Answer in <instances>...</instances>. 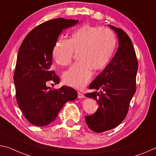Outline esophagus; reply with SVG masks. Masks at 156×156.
<instances>
[{"label": "esophagus", "instance_id": "1", "mask_svg": "<svg viewBox=\"0 0 156 156\" xmlns=\"http://www.w3.org/2000/svg\"><path fill=\"white\" fill-rule=\"evenodd\" d=\"M78 98H84L85 96H84L82 93H81L80 92H78Z\"/></svg>", "mask_w": 156, "mask_h": 156}]
</instances>
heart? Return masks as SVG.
Wrapping results in <instances>:
<instances>
[{
	"label": "heart",
	"mask_w": 156,
	"mask_h": 156,
	"mask_svg": "<svg viewBox=\"0 0 156 156\" xmlns=\"http://www.w3.org/2000/svg\"><path fill=\"white\" fill-rule=\"evenodd\" d=\"M116 43V37L112 30L90 24L76 28L68 40L58 39L52 51L53 59L57 64L69 65L74 52H78L79 61L63 73V82L75 88L85 86L92 77V69L100 70L108 64Z\"/></svg>",
	"instance_id": "b5f03b06"
}]
</instances>
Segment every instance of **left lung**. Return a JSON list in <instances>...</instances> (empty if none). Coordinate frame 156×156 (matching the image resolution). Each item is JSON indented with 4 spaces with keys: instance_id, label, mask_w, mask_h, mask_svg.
I'll use <instances>...</instances> for the list:
<instances>
[{
    "instance_id": "obj_1",
    "label": "left lung",
    "mask_w": 156,
    "mask_h": 156,
    "mask_svg": "<svg viewBox=\"0 0 156 156\" xmlns=\"http://www.w3.org/2000/svg\"><path fill=\"white\" fill-rule=\"evenodd\" d=\"M108 26L118 37V49L105 69L89 86L95 91L85 95L99 104L95 113L85 117L86 124L96 133L113 129L124 120L136 90L138 64L131 40L120 28Z\"/></svg>"
}]
</instances>
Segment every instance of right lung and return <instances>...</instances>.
I'll list each match as a JSON object with an SVG mask.
<instances>
[{
	"mask_svg": "<svg viewBox=\"0 0 156 156\" xmlns=\"http://www.w3.org/2000/svg\"><path fill=\"white\" fill-rule=\"evenodd\" d=\"M77 23L63 18L48 20L34 28L19 48L14 75L16 101L25 118L35 126L52 122L66 102L77 98L73 88L47 86L49 81L60 82L51 69L52 48L63 30Z\"/></svg>",
	"mask_w": 156,
	"mask_h": 156,
	"instance_id": "1",
	"label": "right lung"
}]
</instances>
